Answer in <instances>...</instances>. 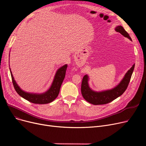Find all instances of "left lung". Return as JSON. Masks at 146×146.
<instances>
[{
	"label": "left lung",
	"mask_w": 146,
	"mask_h": 146,
	"mask_svg": "<svg viewBox=\"0 0 146 146\" xmlns=\"http://www.w3.org/2000/svg\"><path fill=\"white\" fill-rule=\"evenodd\" d=\"M115 29L117 32L119 33L125 37L131 40V37L122 26H117ZM134 66L135 64H134L126 73L123 79L116 87L110 90L99 92L92 90L89 88L88 84V76H84L81 85V92L83 98L87 102L93 105H104L112 102L114 99L123 94L127 89L130 79H131Z\"/></svg>",
	"instance_id": "8db88e82"
}]
</instances>
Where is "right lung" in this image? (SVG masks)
Returning a JSON list of instances; mask_svg holds the SVG:
<instances>
[{"label": "right lung", "mask_w": 146, "mask_h": 146, "mask_svg": "<svg viewBox=\"0 0 146 146\" xmlns=\"http://www.w3.org/2000/svg\"><path fill=\"white\" fill-rule=\"evenodd\" d=\"M67 68V65L65 64L64 66L58 68L50 88L46 92L41 94H30L23 91L18 86L17 83L14 80L11 71V74L14 88L19 95L30 102L37 104H46L52 102L58 96L61 84H62L65 78Z\"/></svg>", "instance_id": "right-lung-1"}]
</instances>
